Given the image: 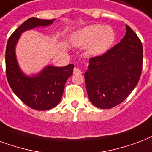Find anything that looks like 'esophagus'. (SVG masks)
I'll use <instances>...</instances> for the list:
<instances>
[{
  "mask_svg": "<svg viewBox=\"0 0 152 152\" xmlns=\"http://www.w3.org/2000/svg\"><path fill=\"white\" fill-rule=\"evenodd\" d=\"M74 74H75V75H81V74H82V71H81V70H79L78 68L75 67V69H74Z\"/></svg>",
  "mask_w": 152,
  "mask_h": 152,
  "instance_id": "34e87169",
  "label": "esophagus"
}]
</instances>
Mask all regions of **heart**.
Segmentation results:
<instances>
[{
	"label": "heart",
	"instance_id": "1",
	"mask_svg": "<svg viewBox=\"0 0 152 152\" xmlns=\"http://www.w3.org/2000/svg\"><path fill=\"white\" fill-rule=\"evenodd\" d=\"M116 39L111 27L94 24L79 29L73 33L71 42L76 47L86 48L92 55H102L111 48Z\"/></svg>",
	"mask_w": 152,
	"mask_h": 152
}]
</instances>
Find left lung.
<instances>
[{
	"label": "left lung",
	"instance_id": "8db88e82",
	"mask_svg": "<svg viewBox=\"0 0 152 152\" xmlns=\"http://www.w3.org/2000/svg\"><path fill=\"white\" fill-rule=\"evenodd\" d=\"M143 46L136 32L126 24L121 42L102 55L89 58L85 73L89 101L100 109H111L124 102L140 78Z\"/></svg>",
	"mask_w": 152,
	"mask_h": 152
}]
</instances>
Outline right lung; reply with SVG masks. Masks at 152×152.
<instances>
[{"label":"right lung","instance_id":"right-lung-1","mask_svg":"<svg viewBox=\"0 0 152 152\" xmlns=\"http://www.w3.org/2000/svg\"><path fill=\"white\" fill-rule=\"evenodd\" d=\"M54 20L31 17L24 21L9 38L5 51V70L9 86L25 104L36 110H48L56 106L63 96L66 82L72 75L74 65L63 67L48 66L32 77L21 72L15 55V46L20 34L28 29L47 26Z\"/></svg>","mask_w":152,"mask_h":152}]
</instances>
